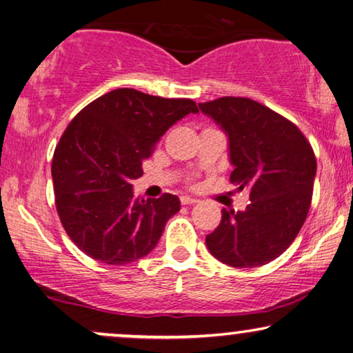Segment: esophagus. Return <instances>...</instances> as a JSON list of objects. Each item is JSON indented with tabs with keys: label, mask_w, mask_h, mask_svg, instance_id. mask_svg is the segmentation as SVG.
Segmentation results:
<instances>
[{
	"label": "esophagus",
	"mask_w": 353,
	"mask_h": 353,
	"mask_svg": "<svg viewBox=\"0 0 353 353\" xmlns=\"http://www.w3.org/2000/svg\"><path fill=\"white\" fill-rule=\"evenodd\" d=\"M180 201L183 205H192V204H197V202H199L196 197H190V196H181Z\"/></svg>",
	"instance_id": "1"
}]
</instances>
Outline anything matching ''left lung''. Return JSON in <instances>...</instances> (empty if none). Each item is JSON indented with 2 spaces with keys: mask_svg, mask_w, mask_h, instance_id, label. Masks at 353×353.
Instances as JSON below:
<instances>
[{
  "mask_svg": "<svg viewBox=\"0 0 353 353\" xmlns=\"http://www.w3.org/2000/svg\"><path fill=\"white\" fill-rule=\"evenodd\" d=\"M199 109L228 138L230 181L250 191L245 210H221L207 249L230 267H262L292 244L307 219L315 154L296 125L257 101L226 96Z\"/></svg>",
  "mask_w": 353,
  "mask_h": 353,
  "instance_id": "1",
  "label": "left lung"
}]
</instances>
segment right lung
<instances>
[{
  "mask_svg": "<svg viewBox=\"0 0 353 353\" xmlns=\"http://www.w3.org/2000/svg\"><path fill=\"white\" fill-rule=\"evenodd\" d=\"M197 112L191 99L120 88L75 115L56 146L51 175L61 223L81 252L127 265L156 248L180 199L134 197L132 183L167 130Z\"/></svg>",
  "mask_w": 353,
  "mask_h": 353,
  "instance_id": "right-lung-1",
  "label": "right lung"
}]
</instances>
